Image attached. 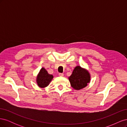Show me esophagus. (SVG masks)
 <instances>
[{"mask_svg": "<svg viewBox=\"0 0 127 127\" xmlns=\"http://www.w3.org/2000/svg\"><path fill=\"white\" fill-rule=\"evenodd\" d=\"M59 76L63 77V76H64V74H63V73H59Z\"/></svg>", "mask_w": 127, "mask_h": 127, "instance_id": "obj_1", "label": "esophagus"}]
</instances>
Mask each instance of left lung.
<instances>
[{
  "instance_id": "left-lung-1",
  "label": "left lung",
  "mask_w": 127,
  "mask_h": 127,
  "mask_svg": "<svg viewBox=\"0 0 127 127\" xmlns=\"http://www.w3.org/2000/svg\"><path fill=\"white\" fill-rule=\"evenodd\" d=\"M71 86L75 90H80L87 85L90 81V75L87 71L77 66L69 77Z\"/></svg>"
}]
</instances>
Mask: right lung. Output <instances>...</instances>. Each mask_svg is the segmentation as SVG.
<instances>
[{
	"instance_id": "1",
	"label": "right lung",
	"mask_w": 127,
	"mask_h": 127,
	"mask_svg": "<svg viewBox=\"0 0 127 127\" xmlns=\"http://www.w3.org/2000/svg\"><path fill=\"white\" fill-rule=\"evenodd\" d=\"M53 78L52 75L49 74L44 68H42L37 77V83L39 86L45 87L47 86Z\"/></svg>"
}]
</instances>
